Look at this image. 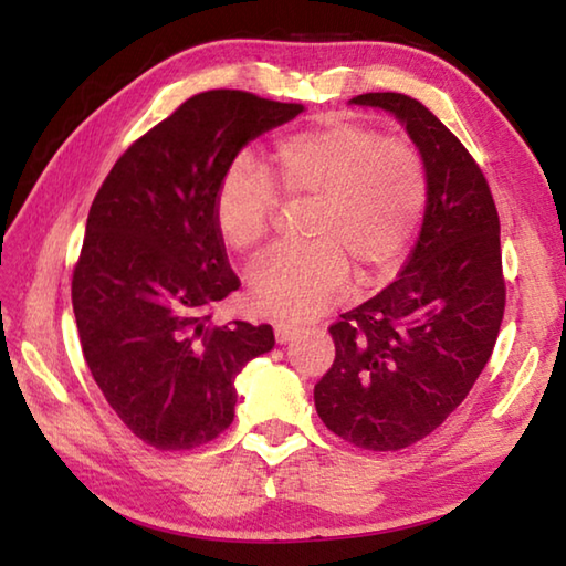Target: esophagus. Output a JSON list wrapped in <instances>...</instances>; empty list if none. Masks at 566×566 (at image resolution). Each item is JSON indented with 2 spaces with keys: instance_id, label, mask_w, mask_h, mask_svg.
Here are the masks:
<instances>
[{
  "instance_id": "obj_1",
  "label": "esophagus",
  "mask_w": 566,
  "mask_h": 566,
  "mask_svg": "<svg viewBox=\"0 0 566 566\" xmlns=\"http://www.w3.org/2000/svg\"><path fill=\"white\" fill-rule=\"evenodd\" d=\"M300 332H302V327H296V324H276L274 339L280 344H290Z\"/></svg>"
}]
</instances>
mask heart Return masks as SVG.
Wrapping results in <instances>:
<instances>
[{
  "instance_id": "1",
  "label": "heart",
  "mask_w": 566,
  "mask_h": 566,
  "mask_svg": "<svg viewBox=\"0 0 566 566\" xmlns=\"http://www.w3.org/2000/svg\"><path fill=\"white\" fill-rule=\"evenodd\" d=\"M276 187L290 205H312L300 252L272 254L249 272V300L260 314L312 319L349 286L397 270L415 242L429 202V171L415 145L385 139L354 122H324L280 139L272 155ZM276 195L252 159L239 157L219 179L214 227L232 252L264 247Z\"/></svg>"
}]
</instances>
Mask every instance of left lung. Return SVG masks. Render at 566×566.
Here are the masks:
<instances>
[{
  "label": "left lung",
  "mask_w": 566,
  "mask_h": 566,
  "mask_svg": "<svg viewBox=\"0 0 566 566\" xmlns=\"http://www.w3.org/2000/svg\"><path fill=\"white\" fill-rule=\"evenodd\" d=\"M407 129L429 171V202L405 270L329 334L332 369L314 387L327 429L395 452L432 434L490 361L504 317L500 214L490 185L424 104L397 92L349 99Z\"/></svg>",
  "instance_id": "1"
}]
</instances>
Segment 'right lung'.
<instances>
[{
    "label": "right lung",
    "mask_w": 566,
    "mask_h": 566,
    "mask_svg": "<svg viewBox=\"0 0 566 566\" xmlns=\"http://www.w3.org/2000/svg\"><path fill=\"white\" fill-rule=\"evenodd\" d=\"M304 104L195 94L117 159L94 197L72 306L104 399L142 442L177 452L232 424L234 379L274 347L270 324L212 327L239 280L214 227L219 179Z\"/></svg>",
    "instance_id": "right-lung-1"
}]
</instances>
